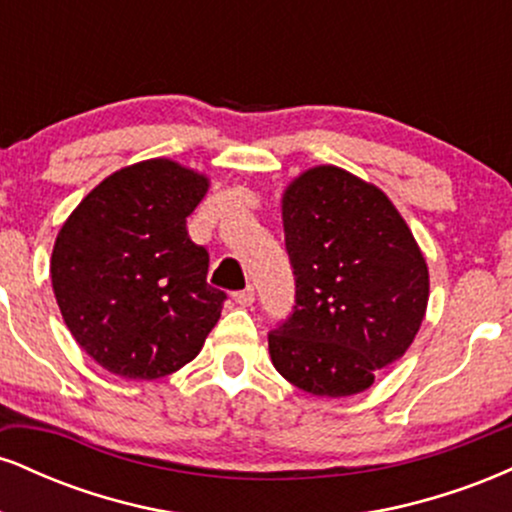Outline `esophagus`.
Listing matches in <instances>:
<instances>
[{
    "instance_id": "esophagus-1",
    "label": "esophagus",
    "mask_w": 512,
    "mask_h": 512,
    "mask_svg": "<svg viewBox=\"0 0 512 512\" xmlns=\"http://www.w3.org/2000/svg\"><path fill=\"white\" fill-rule=\"evenodd\" d=\"M233 301H236L238 305H252L255 303V289H252V286H248V289H243V291H236L233 293Z\"/></svg>"
}]
</instances>
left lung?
Listing matches in <instances>:
<instances>
[{"label": "left lung", "mask_w": 512, "mask_h": 512, "mask_svg": "<svg viewBox=\"0 0 512 512\" xmlns=\"http://www.w3.org/2000/svg\"><path fill=\"white\" fill-rule=\"evenodd\" d=\"M281 219L296 305L269 332L274 368L310 395H358L424 322V255L385 192L337 166L298 175Z\"/></svg>", "instance_id": "1"}]
</instances>
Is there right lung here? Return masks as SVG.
I'll return each mask as SVG.
<instances>
[{
	"instance_id": "1",
	"label": "right lung",
	"mask_w": 512,
	"mask_h": 512,
	"mask_svg": "<svg viewBox=\"0 0 512 512\" xmlns=\"http://www.w3.org/2000/svg\"><path fill=\"white\" fill-rule=\"evenodd\" d=\"M209 178L170 158L108 175L60 228L50 276L76 344L127 380L175 373L202 351L226 293L207 284L209 252L187 216Z\"/></svg>"
}]
</instances>
